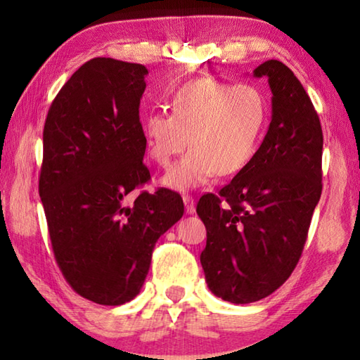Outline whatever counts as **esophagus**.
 Segmentation results:
<instances>
[{
  "instance_id": "34e87169",
  "label": "esophagus",
  "mask_w": 360,
  "mask_h": 360,
  "mask_svg": "<svg viewBox=\"0 0 360 360\" xmlns=\"http://www.w3.org/2000/svg\"><path fill=\"white\" fill-rule=\"evenodd\" d=\"M182 200H184L187 214H193V212H195V200L192 198V195H182Z\"/></svg>"
}]
</instances>
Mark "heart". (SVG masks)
I'll list each match as a JSON object with an SVG mask.
<instances>
[{"instance_id": "obj_1", "label": "heart", "mask_w": 360, "mask_h": 360, "mask_svg": "<svg viewBox=\"0 0 360 360\" xmlns=\"http://www.w3.org/2000/svg\"><path fill=\"white\" fill-rule=\"evenodd\" d=\"M266 117L268 103L259 87L202 77L176 90L172 112L146 115L143 131L149 155L158 165L167 167L191 146L162 179L174 191H188L214 174L241 172L257 150Z\"/></svg>"}]
</instances>
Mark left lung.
<instances>
[{
  "label": "left lung",
  "instance_id": "8db88e82",
  "mask_svg": "<svg viewBox=\"0 0 360 360\" xmlns=\"http://www.w3.org/2000/svg\"><path fill=\"white\" fill-rule=\"evenodd\" d=\"M254 77H266L273 94L264 141L230 184L197 205L206 283L238 304L262 300L290 276L322 192V129L303 85L278 60L259 65Z\"/></svg>",
  "mask_w": 360,
  "mask_h": 360
}]
</instances>
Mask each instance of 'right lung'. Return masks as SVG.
<instances>
[{
  "instance_id": "right-lung-1",
  "label": "right lung",
  "mask_w": 360,
  "mask_h": 360,
  "mask_svg": "<svg viewBox=\"0 0 360 360\" xmlns=\"http://www.w3.org/2000/svg\"><path fill=\"white\" fill-rule=\"evenodd\" d=\"M144 65L96 57L84 63L49 109L39 197L53 255L79 295L98 304L135 298L157 240L184 214L168 188L127 197L150 179L139 103Z\"/></svg>"
}]
</instances>
